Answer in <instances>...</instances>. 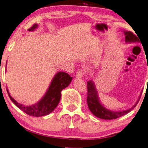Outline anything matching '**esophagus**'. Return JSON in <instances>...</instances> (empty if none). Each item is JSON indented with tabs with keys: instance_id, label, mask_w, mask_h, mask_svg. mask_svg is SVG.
I'll list each match as a JSON object with an SVG mask.
<instances>
[{
	"instance_id": "1",
	"label": "esophagus",
	"mask_w": 148,
	"mask_h": 148,
	"mask_svg": "<svg viewBox=\"0 0 148 148\" xmlns=\"http://www.w3.org/2000/svg\"><path fill=\"white\" fill-rule=\"evenodd\" d=\"M83 75H84V72L82 70H79L78 72H77V73L76 74V78L78 79H82L83 77Z\"/></svg>"
}]
</instances>
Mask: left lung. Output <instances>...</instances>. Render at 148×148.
<instances>
[{"label":"left lung","mask_w":148,"mask_h":148,"mask_svg":"<svg viewBox=\"0 0 148 148\" xmlns=\"http://www.w3.org/2000/svg\"><path fill=\"white\" fill-rule=\"evenodd\" d=\"M124 35L125 36V43H140L139 37L138 38V36H136L132 32L129 31H123ZM141 93L138 97L137 101L133 106L125 110H121V111H112L105 107L102 103L99 97L98 91L96 89L94 82L93 80H90L88 82V97H87V103L90 111L92 112L93 115L97 116V118L105 119V120H111V119H115L119 118L122 116L125 115L130 112L131 110L133 109L139 101Z\"/></svg>","instance_id":"left-lung-1"}]
</instances>
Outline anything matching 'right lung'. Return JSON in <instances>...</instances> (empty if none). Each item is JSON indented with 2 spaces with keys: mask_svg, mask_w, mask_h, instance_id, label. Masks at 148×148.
Returning a JSON list of instances; mask_svg holds the SVG:
<instances>
[{
  "mask_svg": "<svg viewBox=\"0 0 148 148\" xmlns=\"http://www.w3.org/2000/svg\"><path fill=\"white\" fill-rule=\"evenodd\" d=\"M37 27L38 24H35L27 31L34 32ZM72 80V77L70 76L69 74L64 72H57L54 76L43 97L36 103L32 105L19 103L10 95L8 88L6 89L10 99L20 109L30 116L39 117L47 115L55 110L60 100L62 90L69 86Z\"/></svg>",
  "mask_w": 148,
  "mask_h": 148,
  "instance_id": "1",
  "label": "right lung"
}]
</instances>
